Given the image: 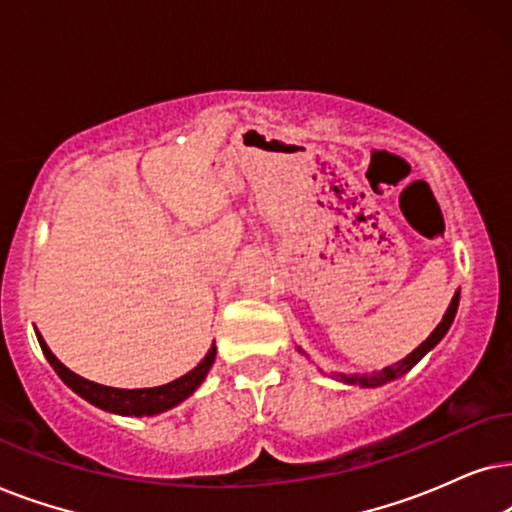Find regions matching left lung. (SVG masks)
Segmentation results:
<instances>
[{
    "label": "left lung",
    "mask_w": 512,
    "mask_h": 512,
    "mask_svg": "<svg viewBox=\"0 0 512 512\" xmlns=\"http://www.w3.org/2000/svg\"><path fill=\"white\" fill-rule=\"evenodd\" d=\"M456 306H459V292H456V295H454L452 304H449L447 313H445V316H442L440 325L435 327V330L431 332V337H428L426 342L419 346V349H414V351L410 353V356H407L405 360H400V363H395V365H388V367H384V370H381V372L365 374V377H360V374H342V381H346V384H358V386H381V384H386V381H391V379H395V377H400V374L410 372L412 367L417 365L419 360L424 358L426 353L431 351L433 346L440 342L442 337L447 335L449 325H452V320H454V316H456Z\"/></svg>",
    "instance_id": "obj_1"
}]
</instances>
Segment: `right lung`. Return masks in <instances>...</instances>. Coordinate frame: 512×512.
<instances>
[{
	"mask_svg": "<svg viewBox=\"0 0 512 512\" xmlns=\"http://www.w3.org/2000/svg\"><path fill=\"white\" fill-rule=\"evenodd\" d=\"M37 339H39V346H42L46 360H49L53 370L58 372V377L63 379L74 393H79L81 398H86L88 403H93L95 407H102V410L117 412V414H128V417H145V414L147 417H152V414L170 410V407L182 403V400L189 398V395H192L196 388L201 386V381L206 379L210 365L215 363V346H213V349L208 351V356L203 358L192 372H187L185 377L170 381V384H166V386L135 388V391H126V388L102 386V384H95V381L79 377V374H74L70 367H65L56 356H53L51 349L46 346V342L39 332H37Z\"/></svg>",
	"mask_w": 512,
	"mask_h": 512,
	"instance_id": "right-lung-1",
	"label": "right lung"
}]
</instances>
